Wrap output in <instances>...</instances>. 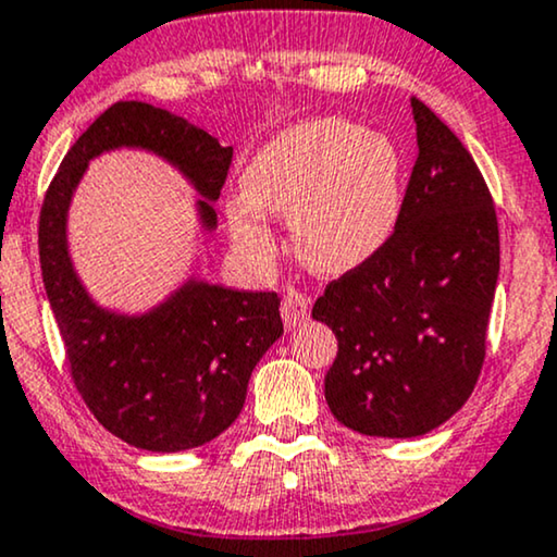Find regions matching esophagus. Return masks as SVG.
<instances>
[{
  "label": "esophagus",
  "mask_w": 557,
  "mask_h": 557,
  "mask_svg": "<svg viewBox=\"0 0 557 557\" xmlns=\"http://www.w3.org/2000/svg\"><path fill=\"white\" fill-rule=\"evenodd\" d=\"M280 313H283V321L287 329L300 326V323H306L308 315H311V298H308L306 293L287 290L283 298V306H280Z\"/></svg>",
  "instance_id": "esophagus-1"
}]
</instances>
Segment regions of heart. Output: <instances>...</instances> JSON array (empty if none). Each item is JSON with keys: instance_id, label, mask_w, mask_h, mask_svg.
Returning <instances> with one entry per match:
<instances>
[{"instance_id": "1", "label": "heart", "mask_w": 557, "mask_h": 557, "mask_svg": "<svg viewBox=\"0 0 557 557\" xmlns=\"http://www.w3.org/2000/svg\"><path fill=\"white\" fill-rule=\"evenodd\" d=\"M244 195L226 200L231 238L270 262L277 238L267 213L290 218L295 251L323 274L368 264L398 231L406 164L396 140L347 117L287 125L249 159Z\"/></svg>"}]
</instances>
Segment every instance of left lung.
I'll return each instance as SVG.
<instances>
[{
    "mask_svg": "<svg viewBox=\"0 0 557 557\" xmlns=\"http://www.w3.org/2000/svg\"><path fill=\"white\" fill-rule=\"evenodd\" d=\"M411 110L419 157L398 231L313 306L339 342L331 413L388 440L429 434L470 398L498 280L496 210L473 157L417 97Z\"/></svg>",
    "mask_w": 557,
    "mask_h": 557,
    "instance_id": "8db88e82",
    "label": "left lung"
}]
</instances>
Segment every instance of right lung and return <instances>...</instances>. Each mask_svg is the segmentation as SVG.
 <instances>
[{"label": "right lung", "mask_w": 557, "mask_h": 557, "mask_svg": "<svg viewBox=\"0 0 557 557\" xmlns=\"http://www.w3.org/2000/svg\"><path fill=\"white\" fill-rule=\"evenodd\" d=\"M121 149L177 169L200 197L195 215L202 234L218 228L213 202L234 149L153 104L115 102L63 157L40 210L46 295L84 404L117 440L149 453H182L215 440L242 413L251 372L283 334L280 298L231 290L193 272L140 313L102 306L69 251V210L91 161Z\"/></svg>", "instance_id": "add662e5"}]
</instances>
